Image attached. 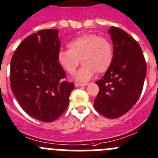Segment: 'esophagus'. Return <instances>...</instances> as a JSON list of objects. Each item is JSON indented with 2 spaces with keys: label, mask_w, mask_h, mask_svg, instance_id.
<instances>
[{
  "label": "esophagus",
  "mask_w": 158,
  "mask_h": 158,
  "mask_svg": "<svg viewBox=\"0 0 158 158\" xmlns=\"http://www.w3.org/2000/svg\"><path fill=\"white\" fill-rule=\"evenodd\" d=\"M87 83H75V87H83V86H87Z\"/></svg>",
  "instance_id": "34e87169"
}]
</instances>
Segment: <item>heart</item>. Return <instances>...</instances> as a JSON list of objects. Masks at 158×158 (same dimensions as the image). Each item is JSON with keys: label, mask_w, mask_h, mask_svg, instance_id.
I'll return each mask as SVG.
<instances>
[{"label": "heart", "mask_w": 158, "mask_h": 158, "mask_svg": "<svg viewBox=\"0 0 158 158\" xmlns=\"http://www.w3.org/2000/svg\"><path fill=\"white\" fill-rule=\"evenodd\" d=\"M68 48V50L59 52L58 61L68 73L73 75L80 60L83 66L76 79L81 82L90 79L94 72L100 74L106 71L113 62V45L105 36L83 34L69 42Z\"/></svg>", "instance_id": "1"}]
</instances>
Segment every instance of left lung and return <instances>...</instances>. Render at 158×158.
Segmentation results:
<instances>
[{
  "instance_id": "1",
  "label": "left lung",
  "mask_w": 158,
  "mask_h": 158,
  "mask_svg": "<svg viewBox=\"0 0 158 158\" xmlns=\"http://www.w3.org/2000/svg\"><path fill=\"white\" fill-rule=\"evenodd\" d=\"M113 40L114 59L103 77L96 82L99 87L94 106L99 114L117 118L136 103L143 89L146 63L139 44L117 27L109 30Z\"/></svg>"
}]
</instances>
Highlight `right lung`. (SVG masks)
Returning <instances> with one entry per match:
<instances>
[{
	"label": "right lung",
	"instance_id": "1",
	"mask_svg": "<svg viewBox=\"0 0 158 158\" xmlns=\"http://www.w3.org/2000/svg\"><path fill=\"white\" fill-rule=\"evenodd\" d=\"M57 29L28 35L15 51L10 64V86L21 108L31 117L51 123L68 108L74 83L66 81L58 61Z\"/></svg>",
	"mask_w": 158,
	"mask_h": 158
}]
</instances>
